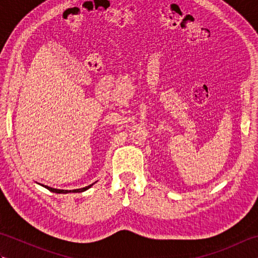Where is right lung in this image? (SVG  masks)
Here are the masks:
<instances>
[{
  "mask_svg": "<svg viewBox=\"0 0 258 258\" xmlns=\"http://www.w3.org/2000/svg\"><path fill=\"white\" fill-rule=\"evenodd\" d=\"M96 183V182H95ZM95 183H93V184H91V185H89V186H85V187H83V188H78V189H57V188H53V187H50V186H47V185H43V184H40V183H37V184H40L41 186H43V187H45L46 189H48L50 191H53V193H56V194H68V193H82V191H84V190H86V189H89V188H91L93 185H94Z\"/></svg>",
  "mask_w": 258,
  "mask_h": 258,
  "instance_id": "right-lung-1",
  "label": "right lung"
}]
</instances>
